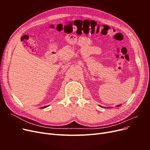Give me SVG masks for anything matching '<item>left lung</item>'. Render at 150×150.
I'll return each instance as SVG.
<instances>
[{"label":"left lung","instance_id":"obj_1","mask_svg":"<svg viewBox=\"0 0 150 150\" xmlns=\"http://www.w3.org/2000/svg\"><path fill=\"white\" fill-rule=\"evenodd\" d=\"M120 106V105H117V106H118V107H119ZM104 108H105V107H104Z\"/></svg>","mask_w":150,"mask_h":150}]
</instances>
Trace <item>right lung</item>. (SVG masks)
Listing matches in <instances>:
<instances>
[{"label":"right lung","instance_id":"right-lung-1","mask_svg":"<svg viewBox=\"0 0 150 150\" xmlns=\"http://www.w3.org/2000/svg\"><path fill=\"white\" fill-rule=\"evenodd\" d=\"M49 106H44V107H42L41 108H47V107H48Z\"/></svg>","mask_w":150,"mask_h":150}]
</instances>
